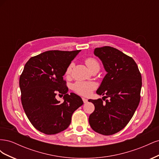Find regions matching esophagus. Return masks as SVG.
<instances>
[{"label": "esophagus", "mask_w": 159, "mask_h": 159, "mask_svg": "<svg viewBox=\"0 0 159 159\" xmlns=\"http://www.w3.org/2000/svg\"><path fill=\"white\" fill-rule=\"evenodd\" d=\"M82 100H83L84 103H85L88 102V99H85V98H82Z\"/></svg>", "instance_id": "34e87169"}]
</instances>
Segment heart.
<instances>
[{
  "label": "heart",
  "instance_id": "b5f03b06",
  "mask_svg": "<svg viewBox=\"0 0 159 159\" xmlns=\"http://www.w3.org/2000/svg\"><path fill=\"white\" fill-rule=\"evenodd\" d=\"M85 63L87 65L89 69L92 71L95 68H98L99 70L100 65L99 61L94 57H89L85 60ZM74 67V63H71L67 68L65 74L66 75L68 76L71 74V72ZM96 88V85L93 82H85V81H77L73 86L74 90L76 93H78L82 95H88L91 91L95 89Z\"/></svg>",
  "mask_w": 159,
  "mask_h": 159
}]
</instances>
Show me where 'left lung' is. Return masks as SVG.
Masks as SVG:
<instances>
[{
	"instance_id": "1",
	"label": "left lung",
	"mask_w": 159,
	"mask_h": 159,
	"mask_svg": "<svg viewBox=\"0 0 159 159\" xmlns=\"http://www.w3.org/2000/svg\"><path fill=\"white\" fill-rule=\"evenodd\" d=\"M94 54L102 61L107 72L97 93L109 97L103 104L102 99H89L94 111L89 123L93 131L111 135L125 127L138 107L141 99V74L136 62L120 50L111 46L96 48Z\"/></svg>"
}]
</instances>
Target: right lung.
Segmentation results:
<instances>
[{
	"label": "right lung",
	"mask_w": 159,
	"mask_h": 159,
	"mask_svg": "<svg viewBox=\"0 0 159 159\" xmlns=\"http://www.w3.org/2000/svg\"><path fill=\"white\" fill-rule=\"evenodd\" d=\"M81 50L46 51L33 56L25 66L19 85L21 102L28 119L38 131L54 134L64 131L72 114L83 105L79 95L68 93L66 70ZM64 95L60 103L57 94Z\"/></svg>",
	"instance_id": "add662e5"
}]
</instances>
